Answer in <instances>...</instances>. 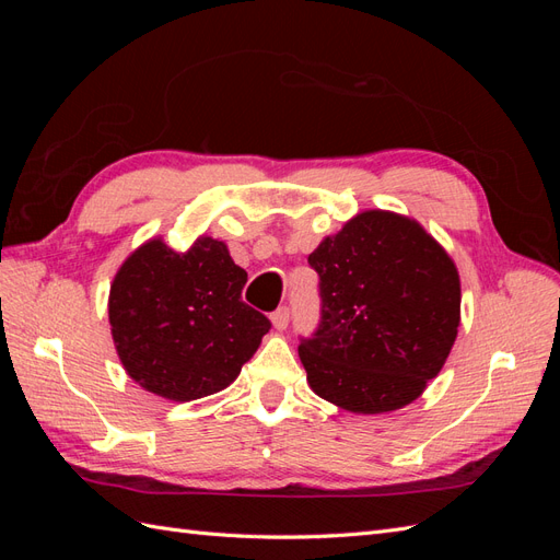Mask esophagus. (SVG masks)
Returning <instances> with one entry per match:
<instances>
[{"label": "esophagus", "mask_w": 560, "mask_h": 560, "mask_svg": "<svg viewBox=\"0 0 560 560\" xmlns=\"http://www.w3.org/2000/svg\"><path fill=\"white\" fill-rule=\"evenodd\" d=\"M270 322H273V327H276L278 331L287 329V325H290V308L280 306L273 315H270Z\"/></svg>", "instance_id": "esophagus-1"}]
</instances>
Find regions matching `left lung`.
<instances>
[{
	"label": "left lung",
	"instance_id": "1",
	"mask_svg": "<svg viewBox=\"0 0 560 560\" xmlns=\"http://www.w3.org/2000/svg\"><path fill=\"white\" fill-rule=\"evenodd\" d=\"M319 325L299 358L313 393L352 413H385L422 395L460 325V276L409 217L366 210L308 257Z\"/></svg>",
	"mask_w": 560,
	"mask_h": 560
}]
</instances>
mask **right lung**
Listing matches in <instances>:
<instances>
[{"mask_svg":"<svg viewBox=\"0 0 560 560\" xmlns=\"http://www.w3.org/2000/svg\"><path fill=\"white\" fill-rule=\"evenodd\" d=\"M247 273L210 235L175 252L161 238L135 249L109 290L112 338L147 393L191 401L238 378L270 322L241 299Z\"/></svg>","mask_w":560,"mask_h":560,"instance_id":"right-lung-1","label":"right lung"}]
</instances>
